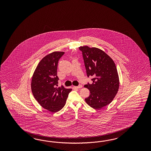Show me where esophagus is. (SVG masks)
I'll return each mask as SVG.
<instances>
[{
  "label": "esophagus",
  "instance_id": "obj_1",
  "mask_svg": "<svg viewBox=\"0 0 151 151\" xmlns=\"http://www.w3.org/2000/svg\"><path fill=\"white\" fill-rule=\"evenodd\" d=\"M82 87V86L81 85H79L78 86H76V87L77 88H81Z\"/></svg>",
  "mask_w": 151,
  "mask_h": 151
}]
</instances>
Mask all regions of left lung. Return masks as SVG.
Masks as SVG:
<instances>
[{"mask_svg":"<svg viewBox=\"0 0 151 151\" xmlns=\"http://www.w3.org/2000/svg\"><path fill=\"white\" fill-rule=\"evenodd\" d=\"M79 49L82 52L87 77H92L93 83L84 86L90 91L85 101L92 108L99 110L110 104L119 90L117 68L113 60L100 49L85 46Z\"/></svg>","mask_w":151,"mask_h":151,"instance_id":"8db88e82","label":"left lung"}]
</instances>
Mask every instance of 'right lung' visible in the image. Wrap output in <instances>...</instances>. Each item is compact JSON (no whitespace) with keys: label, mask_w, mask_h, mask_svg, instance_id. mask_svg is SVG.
Here are the masks:
<instances>
[{"label":"right lung","mask_w":151,"mask_h":151,"mask_svg":"<svg viewBox=\"0 0 151 151\" xmlns=\"http://www.w3.org/2000/svg\"><path fill=\"white\" fill-rule=\"evenodd\" d=\"M64 52L55 51L40 61L32 76V91L40 105L51 112L61 110L72 89L58 86V65Z\"/></svg>","instance_id":"right-lung-1"}]
</instances>
